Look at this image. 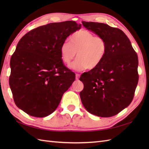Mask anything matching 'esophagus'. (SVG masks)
<instances>
[{
	"mask_svg": "<svg viewBox=\"0 0 149 149\" xmlns=\"http://www.w3.org/2000/svg\"><path fill=\"white\" fill-rule=\"evenodd\" d=\"M79 76H80L79 74H76V79L78 80L79 78Z\"/></svg>",
	"mask_w": 149,
	"mask_h": 149,
	"instance_id": "34e87169",
	"label": "esophagus"
}]
</instances>
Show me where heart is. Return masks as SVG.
<instances>
[{
    "label": "heart",
    "mask_w": 149,
    "mask_h": 149,
    "mask_svg": "<svg viewBox=\"0 0 149 149\" xmlns=\"http://www.w3.org/2000/svg\"><path fill=\"white\" fill-rule=\"evenodd\" d=\"M70 40V43L65 42L61 45V59L65 63L70 65L77 53L78 59L71 66L74 71L95 69L106 55L107 45L106 40L86 30L76 31L71 36Z\"/></svg>",
    "instance_id": "1"
}]
</instances>
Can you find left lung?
<instances>
[{
  "mask_svg": "<svg viewBox=\"0 0 149 149\" xmlns=\"http://www.w3.org/2000/svg\"><path fill=\"white\" fill-rule=\"evenodd\" d=\"M82 24L106 40L107 50L100 65L81 76L84 88L80 97L89 113L109 118L124 109L133 100L139 81L138 56L121 30L97 22Z\"/></svg>",
  "mask_w": 149,
  "mask_h": 149,
  "instance_id": "1",
  "label": "left lung"
}]
</instances>
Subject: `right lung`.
<instances>
[{
    "mask_svg": "<svg viewBox=\"0 0 149 149\" xmlns=\"http://www.w3.org/2000/svg\"><path fill=\"white\" fill-rule=\"evenodd\" d=\"M81 27L74 21L50 23L20 40L10 59L9 84L16 106L25 113L51 114L74 81L75 74L63 64L60 48Z\"/></svg>",
    "mask_w": 149,
    "mask_h": 149,
    "instance_id": "right-lung-1",
    "label": "right lung"
}]
</instances>
